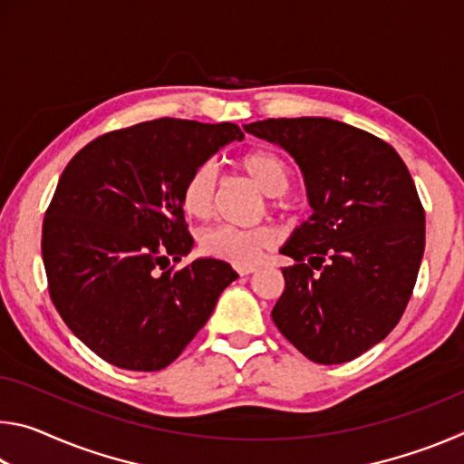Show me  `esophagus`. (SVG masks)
I'll use <instances>...</instances> for the list:
<instances>
[{
    "label": "esophagus",
    "mask_w": 464,
    "mask_h": 464,
    "mask_svg": "<svg viewBox=\"0 0 464 464\" xmlns=\"http://www.w3.org/2000/svg\"><path fill=\"white\" fill-rule=\"evenodd\" d=\"M235 270H237L239 276H247V274H254L257 268L256 266H235Z\"/></svg>",
    "instance_id": "esophagus-1"
}]
</instances>
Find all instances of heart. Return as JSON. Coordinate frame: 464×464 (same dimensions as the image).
Instances as JSON below:
<instances>
[{"label": "heart", "mask_w": 464, "mask_h": 464, "mask_svg": "<svg viewBox=\"0 0 464 464\" xmlns=\"http://www.w3.org/2000/svg\"><path fill=\"white\" fill-rule=\"evenodd\" d=\"M239 166L268 196H282L293 182V174H290L286 161L280 155L264 151V149L243 155ZM215 168L210 163H200L186 178L182 188L184 213L192 218H200V221L208 218L215 208ZM272 243L274 231L270 227L241 229V227L221 225L202 235L200 249L217 260H225L235 266H251L260 260V256Z\"/></svg>", "instance_id": "obj_1"}]
</instances>
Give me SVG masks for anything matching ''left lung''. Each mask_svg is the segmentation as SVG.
I'll return each instance as SVG.
<instances>
[{
    "instance_id": "8db88e82",
    "label": "left lung",
    "mask_w": 464,
    "mask_h": 464,
    "mask_svg": "<svg viewBox=\"0 0 464 464\" xmlns=\"http://www.w3.org/2000/svg\"><path fill=\"white\" fill-rule=\"evenodd\" d=\"M249 135L280 145L303 171L313 215L280 254V334L317 364H342L382 342L413 293L426 213L410 169L389 143L332 119H268Z\"/></svg>"
}]
</instances>
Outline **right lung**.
<instances>
[{"instance_id":"right-lung-1","label":"right lung","mask_w":464,"mask_h":464,"mask_svg":"<svg viewBox=\"0 0 464 464\" xmlns=\"http://www.w3.org/2000/svg\"><path fill=\"white\" fill-rule=\"evenodd\" d=\"M241 139L231 122L160 119L106 132L67 163L44 215L43 262L59 315L102 360L161 371L237 278L215 257L168 266L194 246L186 178Z\"/></svg>"}]
</instances>
